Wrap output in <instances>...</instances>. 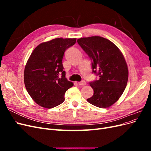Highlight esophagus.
I'll use <instances>...</instances> for the list:
<instances>
[{
  "label": "esophagus",
  "mask_w": 151,
  "mask_h": 151,
  "mask_svg": "<svg viewBox=\"0 0 151 151\" xmlns=\"http://www.w3.org/2000/svg\"><path fill=\"white\" fill-rule=\"evenodd\" d=\"M78 84L80 85V86H83L86 85V82L85 81H81V82H79Z\"/></svg>",
  "instance_id": "obj_1"
}]
</instances>
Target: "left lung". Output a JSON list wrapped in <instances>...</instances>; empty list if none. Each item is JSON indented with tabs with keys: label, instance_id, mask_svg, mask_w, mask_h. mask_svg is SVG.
<instances>
[{
	"label": "left lung",
	"instance_id": "8db88e82",
	"mask_svg": "<svg viewBox=\"0 0 151 151\" xmlns=\"http://www.w3.org/2000/svg\"><path fill=\"white\" fill-rule=\"evenodd\" d=\"M77 43L92 61L93 72L99 77L89 83L94 94L87 101L101 108L109 107L127 86L129 70L125 58L115 44L101 36L81 38Z\"/></svg>",
	"mask_w": 151,
	"mask_h": 151
}]
</instances>
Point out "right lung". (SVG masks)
I'll return each mask as SVG.
<instances>
[{
	"mask_svg": "<svg viewBox=\"0 0 151 151\" xmlns=\"http://www.w3.org/2000/svg\"><path fill=\"white\" fill-rule=\"evenodd\" d=\"M76 42V38H55L40 44L31 54L24 81L28 94L40 106L52 108L60 104L66 91L74 86L65 77L62 59L65 50Z\"/></svg>",
	"mask_w": 151,
	"mask_h": 151,
	"instance_id": "obj_1",
	"label": "right lung"
}]
</instances>
